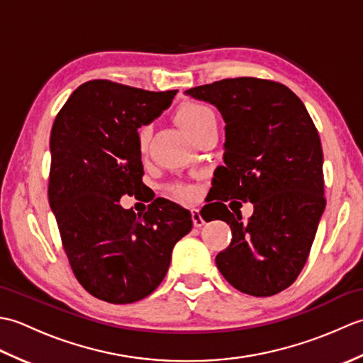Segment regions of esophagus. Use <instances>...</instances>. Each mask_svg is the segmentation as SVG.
Returning a JSON list of instances; mask_svg holds the SVG:
<instances>
[{"label":"esophagus","mask_w":363,"mask_h":363,"mask_svg":"<svg viewBox=\"0 0 363 363\" xmlns=\"http://www.w3.org/2000/svg\"><path fill=\"white\" fill-rule=\"evenodd\" d=\"M191 221H194L195 228H201L204 225V220L199 213V209H191Z\"/></svg>","instance_id":"1"}]
</instances>
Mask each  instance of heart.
<instances>
[{"label":"heart","mask_w":363,"mask_h":363,"mask_svg":"<svg viewBox=\"0 0 363 363\" xmlns=\"http://www.w3.org/2000/svg\"><path fill=\"white\" fill-rule=\"evenodd\" d=\"M209 115H212V111L207 106L199 104V103H186L179 107V111H177V121H179V125L190 134L191 130L201 125ZM150 135H151V129L148 125H143L138 128L137 130L138 150L140 151L146 150V146H148V142H150ZM195 194H196L195 189L190 186L169 187V195L176 199H182V201L194 198Z\"/></svg>","instance_id":"obj_1"}]
</instances>
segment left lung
<instances>
[{
    "label": "left lung",
    "instance_id": "obj_1",
    "mask_svg": "<svg viewBox=\"0 0 363 363\" xmlns=\"http://www.w3.org/2000/svg\"><path fill=\"white\" fill-rule=\"evenodd\" d=\"M186 94L213 104L226 121L225 167L215 169L213 203L203 207L206 221L223 220L233 230L215 257L220 273L246 295H276L304 268L326 206L318 130L277 81L243 76ZM228 199L252 202V217L230 213Z\"/></svg>",
    "mask_w": 363,
    "mask_h": 363
}]
</instances>
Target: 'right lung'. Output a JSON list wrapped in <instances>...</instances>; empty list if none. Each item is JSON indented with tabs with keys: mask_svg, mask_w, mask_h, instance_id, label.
I'll use <instances>...</instances> for the list:
<instances>
[{
	"mask_svg": "<svg viewBox=\"0 0 363 363\" xmlns=\"http://www.w3.org/2000/svg\"><path fill=\"white\" fill-rule=\"evenodd\" d=\"M176 91L89 81L52 123L50 206L74 277L106 303L151 295L168 272L173 246L191 229L190 212L165 198L138 215L118 203L145 187L137 129L159 117Z\"/></svg>",
	"mask_w": 363,
	"mask_h": 363,
	"instance_id": "right-lung-1",
	"label": "right lung"
}]
</instances>
